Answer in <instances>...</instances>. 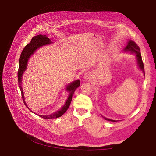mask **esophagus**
Instances as JSON below:
<instances>
[{"mask_svg": "<svg viewBox=\"0 0 156 156\" xmlns=\"http://www.w3.org/2000/svg\"><path fill=\"white\" fill-rule=\"evenodd\" d=\"M91 78H92V75H91L90 73H89V72L86 73L85 74V75H84V76H83V79H84V80H85V81L90 80Z\"/></svg>", "mask_w": 156, "mask_h": 156, "instance_id": "obj_1", "label": "esophagus"}]
</instances>
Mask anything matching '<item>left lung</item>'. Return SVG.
Returning <instances> with one entry per match:
<instances>
[{"mask_svg": "<svg viewBox=\"0 0 156 156\" xmlns=\"http://www.w3.org/2000/svg\"><path fill=\"white\" fill-rule=\"evenodd\" d=\"M125 50L126 51H130L132 53H135L136 54V59L138 61V64L139 67L143 71L144 73L145 74V71H144V65L142 61V56H141V53H140V48L137 45V44H136L134 42H133L132 40H129L127 46L125 48ZM104 118L105 120H108V121H116L114 120H111L110 119H108L105 117H104Z\"/></svg>", "mask_w": 156, "mask_h": 156, "instance_id": "obj_1", "label": "left lung"}]
</instances>
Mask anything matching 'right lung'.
<instances>
[{
	"mask_svg": "<svg viewBox=\"0 0 156 156\" xmlns=\"http://www.w3.org/2000/svg\"><path fill=\"white\" fill-rule=\"evenodd\" d=\"M50 43H51L50 39H49L46 35H37L35 37H34L31 38L30 43H29L28 45H27L25 47H24V48H23V50L21 52V54L20 55L19 69H18V84H19V87H20V88L21 92V96H22V99H23V102L26 105H27V104L25 103V101H24V94H23V89H22L21 84V77H22V75H23V73L24 71H25V69L27 68L28 60L29 59V57L31 56V55L32 54H34V52L40 47H42L43 45L48 44ZM80 81L79 80H76L75 81H74V82H73L72 83H71L70 85H69L67 87V88H66L67 90L69 91V93H70L69 96L68 98L67 101L66 102L65 105L61 108V109H60L59 111L51 114V115H47V116L39 115V116L42 117L44 119H48L57 118H59V117L61 116L62 115H63V114L67 111V109L69 107V105H70L71 100H72L73 95L74 92H75V91L76 90V89L80 86Z\"/></svg>",
	"mask_w": 156,
	"mask_h": 156,
	"instance_id": "right-lung-1",
	"label": "right lung"
}]
</instances>
